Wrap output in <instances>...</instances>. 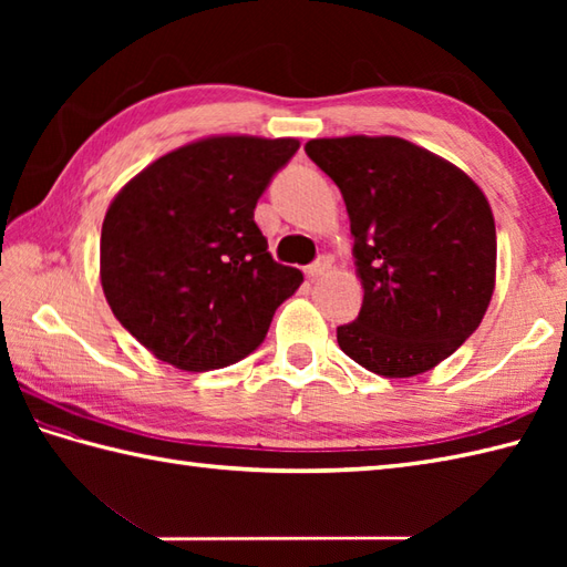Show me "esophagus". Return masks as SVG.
<instances>
[{
    "label": "esophagus",
    "mask_w": 567,
    "mask_h": 567,
    "mask_svg": "<svg viewBox=\"0 0 567 567\" xmlns=\"http://www.w3.org/2000/svg\"><path fill=\"white\" fill-rule=\"evenodd\" d=\"M329 265H331V260L327 258V256H321V258H317L315 262H309L307 268H305V275L309 277V280H317V277H321L323 272L329 270Z\"/></svg>",
    "instance_id": "obj_1"
}]
</instances>
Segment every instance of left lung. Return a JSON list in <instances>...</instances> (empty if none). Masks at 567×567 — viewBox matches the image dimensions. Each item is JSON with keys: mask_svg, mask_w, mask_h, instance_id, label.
Wrapping results in <instances>:
<instances>
[{"mask_svg": "<svg viewBox=\"0 0 567 567\" xmlns=\"http://www.w3.org/2000/svg\"><path fill=\"white\" fill-rule=\"evenodd\" d=\"M307 155L339 185L363 280L341 351L382 378H412L455 353L495 290L497 231L480 187L394 136L317 138Z\"/></svg>", "mask_w": 567, "mask_h": 567, "instance_id": "8db88e82", "label": "left lung"}]
</instances>
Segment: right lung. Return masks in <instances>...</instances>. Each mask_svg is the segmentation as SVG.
<instances>
[{
	"label": "right lung",
	"mask_w": 567,
	"mask_h": 567,
	"mask_svg": "<svg viewBox=\"0 0 567 567\" xmlns=\"http://www.w3.org/2000/svg\"><path fill=\"white\" fill-rule=\"evenodd\" d=\"M297 138L216 136L148 165L102 224V287L118 323L179 370L238 363L302 272L275 262L252 219Z\"/></svg>",
	"instance_id": "right-lung-1"
}]
</instances>
